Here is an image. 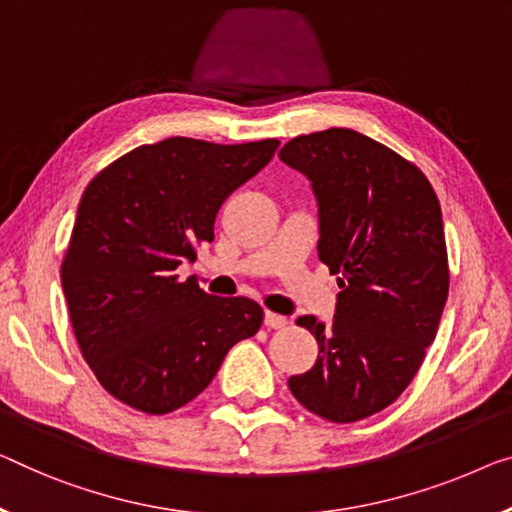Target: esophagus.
<instances>
[{
    "mask_svg": "<svg viewBox=\"0 0 512 512\" xmlns=\"http://www.w3.org/2000/svg\"><path fill=\"white\" fill-rule=\"evenodd\" d=\"M264 326H269V329H285L287 326V317L276 315V312H264Z\"/></svg>",
    "mask_w": 512,
    "mask_h": 512,
    "instance_id": "obj_1",
    "label": "esophagus"
}]
</instances>
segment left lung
<instances>
[{
	"mask_svg": "<svg viewBox=\"0 0 512 512\" xmlns=\"http://www.w3.org/2000/svg\"><path fill=\"white\" fill-rule=\"evenodd\" d=\"M280 160L317 200L319 259L338 276L331 322L303 315L319 356L289 391L331 423L368 418L411 384L448 299L444 220L425 174L352 128L299 135Z\"/></svg>",
	"mask_w": 512,
	"mask_h": 512,
	"instance_id": "left-lung-1",
	"label": "left lung"
}]
</instances>
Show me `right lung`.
I'll list each match as a JSON object with an SVG mask.
<instances>
[{
    "mask_svg": "<svg viewBox=\"0 0 512 512\" xmlns=\"http://www.w3.org/2000/svg\"><path fill=\"white\" fill-rule=\"evenodd\" d=\"M278 140L144 144L89 183L61 264L80 352L101 386L144 414H170L211 384L264 312L211 296L179 264L213 241L227 195L269 163Z\"/></svg>",
    "mask_w": 512,
    "mask_h": 512,
    "instance_id": "add662e5",
    "label": "right lung"
}]
</instances>
